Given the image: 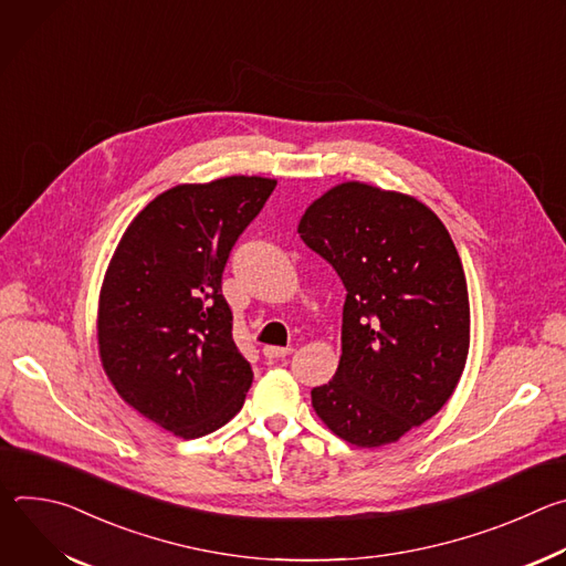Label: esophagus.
Returning <instances> with one entry per match:
<instances>
[{"label":"esophagus","mask_w":566,"mask_h":566,"mask_svg":"<svg viewBox=\"0 0 566 566\" xmlns=\"http://www.w3.org/2000/svg\"><path fill=\"white\" fill-rule=\"evenodd\" d=\"M293 354V347H275V345H266L264 347V356L266 358H284V356H291Z\"/></svg>","instance_id":"34e87169"}]
</instances>
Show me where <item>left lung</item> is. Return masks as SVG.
I'll return each mask as SVG.
<instances>
[{"mask_svg":"<svg viewBox=\"0 0 566 566\" xmlns=\"http://www.w3.org/2000/svg\"><path fill=\"white\" fill-rule=\"evenodd\" d=\"M297 232L347 289L343 356L311 406L352 446L394 443L446 406L465 367L470 304L452 237L419 199L360 181L315 199Z\"/></svg>","mask_w":566,"mask_h":566,"instance_id":"8db88e82","label":"left lung"}]
</instances>
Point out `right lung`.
<instances>
[{"instance_id":"right-lung-1","label":"right lung","mask_w":566,"mask_h":566,"mask_svg":"<svg viewBox=\"0 0 566 566\" xmlns=\"http://www.w3.org/2000/svg\"><path fill=\"white\" fill-rule=\"evenodd\" d=\"M275 179L184 184L127 226L105 273L98 349L118 396L181 439L226 426L244 406L251 363L232 340L221 275Z\"/></svg>"}]
</instances>
